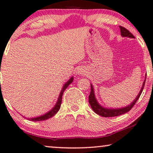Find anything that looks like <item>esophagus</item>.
<instances>
[{"instance_id":"34e87169","label":"esophagus","mask_w":153,"mask_h":153,"mask_svg":"<svg viewBox=\"0 0 153 153\" xmlns=\"http://www.w3.org/2000/svg\"><path fill=\"white\" fill-rule=\"evenodd\" d=\"M85 70L83 68H79L76 71V74L79 75H83L85 74Z\"/></svg>"}]
</instances>
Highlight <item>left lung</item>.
I'll list each match as a JSON object with an SVG mask.
<instances>
[{
  "label": "left lung",
  "instance_id": "8db88e82",
  "mask_svg": "<svg viewBox=\"0 0 153 153\" xmlns=\"http://www.w3.org/2000/svg\"><path fill=\"white\" fill-rule=\"evenodd\" d=\"M119 27H120L121 35H122L123 37H129V38H135L134 36V35L131 34L128 30H127L126 28H124V27L123 26H119ZM145 81L146 80H144L143 85H142V87L141 90H140L139 94H138L137 97L135 98L134 100H133V102H131L130 104H129V105H127V106H125V107L116 108L104 107L103 106H102L101 104H100V103L97 102V100L95 97V91H94L93 85L91 84V93H90L89 97H88L90 105H91L92 109L94 111V112L96 113V114L98 115H100V116H103V117H114V116H120V115L124 114L125 113L128 112L133 107L137 100H139L140 95H141L142 91H143V90L144 85H145Z\"/></svg>",
  "mask_w": 153,
  "mask_h": 153
}]
</instances>
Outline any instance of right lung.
<instances>
[{
    "label": "right lung",
    "mask_w": 153,
    "mask_h": 153,
    "mask_svg": "<svg viewBox=\"0 0 153 153\" xmlns=\"http://www.w3.org/2000/svg\"><path fill=\"white\" fill-rule=\"evenodd\" d=\"M73 80H74V78H73V76H72L63 85L61 91H60V95H59V96H58L57 102H56V104L54 105L53 107L52 108L51 110H49V111H47L45 114L42 115V116H37V117H33V118H28V120H30V121H35V122H37V121H42V120H47V119H49L50 118H52V117H53V116H55L56 113H57L58 111H59L60 108V105H61V102H62V94H63L64 91H65V89L67 88H68V85H70V83H72ZM24 117H25V116H24ZM25 118H26V117H25Z\"/></svg>",
    "instance_id": "right-lung-1"
}]
</instances>
